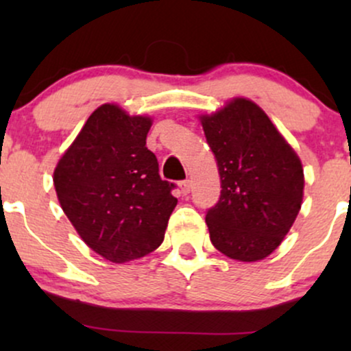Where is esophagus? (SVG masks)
Instances as JSON below:
<instances>
[{
  "label": "esophagus",
  "mask_w": 351,
  "mask_h": 351,
  "mask_svg": "<svg viewBox=\"0 0 351 351\" xmlns=\"http://www.w3.org/2000/svg\"><path fill=\"white\" fill-rule=\"evenodd\" d=\"M189 191H191V181H189V180L180 181V193H181V195L186 196Z\"/></svg>",
  "instance_id": "34e87169"
}]
</instances>
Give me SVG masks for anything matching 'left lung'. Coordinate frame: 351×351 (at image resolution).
Returning <instances> with one entry per match:
<instances>
[{"label": "left lung", "instance_id": "8db88e82", "mask_svg": "<svg viewBox=\"0 0 351 351\" xmlns=\"http://www.w3.org/2000/svg\"><path fill=\"white\" fill-rule=\"evenodd\" d=\"M199 119L223 188L206 213L211 243L231 259H264L279 247L300 211L299 156L263 108L247 99H232Z\"/></svg>", "mask_w": 351, "mask_h": 351}]
</instances>
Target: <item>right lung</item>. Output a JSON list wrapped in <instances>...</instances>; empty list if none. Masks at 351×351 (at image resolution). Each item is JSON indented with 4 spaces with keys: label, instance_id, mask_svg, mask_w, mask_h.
I'll return each instance as SVG.
<instances>
[{
    "label": "right lung",
    "instance_id": "1",
    "mask_svg": "<svg viewBox=\"0 0 351 351\" xmlns=\"http://www.w3.org/2000/svg\"><path fill=\"white\" fill-rule=\"evenodd\" d=\"M150 117L104 104L87 119L54 170L60 208L92 251L115 264L163 243L178 199L147 148Z\"/></svg>",
    "mask_w": 351,
    "mask_h": 351
}]
</instances>
